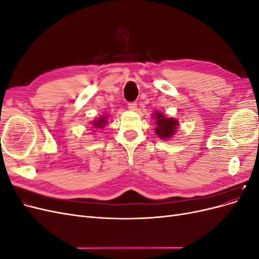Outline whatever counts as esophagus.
Returning a JSON list of instances; mask_svg holds the SVG:
<instances>
[{"mask_svg":"<svg viewBox=\"0 0 259 259\" xmlns=\"http://www.w3.org/2000/svg\"><path fill=\"white\" fill-rule=\"evenodd\" d=\"M127 108H128V110H131V111H135L137 109V104L136 103H130Z\"/></svg>","mask_w":259,"mask_h":259,"instance_id":"obj_1","label":"esophagus"}]
</instances>
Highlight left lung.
<instances>
[{"mask_svg":"<svg viewBox=\"0 0 259 259\" xmlns=\"http://www.w3.org/2000/svg\"><path fill=\"white\" fill-rule=\"evenodd\" d=\"M152 119L155 123L154 132L159 138L163 140H170L174 137L175 133L179 127V122L176 119H174V117H167L161 111L153 112Z\"/></svg>","mask_w":259,"mask_h":259,"instance_id":"8db88e82","label":"left lung"}]
</instances>
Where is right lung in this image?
Segmentation results:
<instances>
[{
    "label": "right lung",
    "instance_id": "obj_1",
    "mask_svg": "<svg viewBox=\"0 0 259 259\" xmlns=\"http://www.w3.org/2000/svg\"><path fill=\"white\" fill-rule=\"evenodd\" d=\"M108 117L109 115H100L98 119H95L94 121L91 122L92 128L94 130H98V128H104L106 126V124H108Z\"/></svg>",
    "mask_w": 259,
    "mask_h": 259
}]
</instances>
